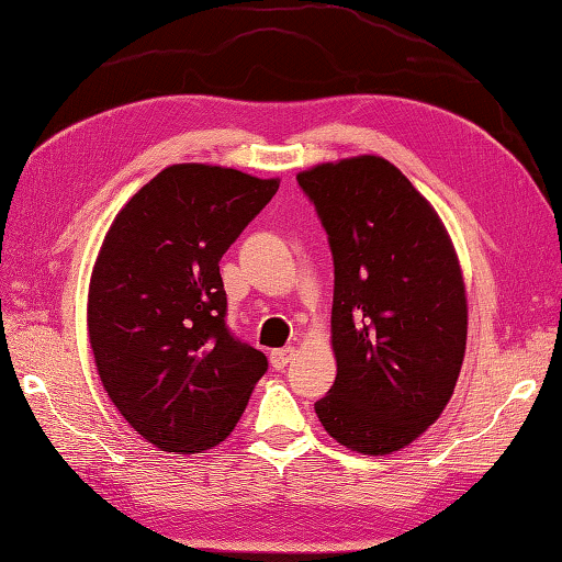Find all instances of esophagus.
<instances>
[{
  "mask_svg": "<svg viewBox=\"0 0 562 562\" xmlns=\"http://www.w3.org/2000/svg\"><path fill=\"white\" fill-rule=\"evenodd\" d=\"M293 356H296V348H293V346L273 350V352H271V366H273L276 370H283V368H286L289 362L293 360Z\"/></svg>",
  "mask_w": 562,
  "mask_h": 562,
  "instance_id": "1",
  "label": "esophagus"
}]
</instances>
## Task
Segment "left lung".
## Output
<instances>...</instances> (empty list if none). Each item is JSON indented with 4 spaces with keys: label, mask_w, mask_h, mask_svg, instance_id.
<instances>
[{
    "label": "left lung",
    "mask_w": 562,
    "mask_h": 562,
    "mask_svg": "<svg viewBox=\"0 0 562 562\" xmlns=\"http://www.w3.org/2000/svg\"><path fill=\"white\" fill-rule=\"evenodd\" d=\"M336 266L338 375L321 425L360 454H392L435 425L467 352V289L447 226L395 165L346 157L296 175Z\"/></svg>",
    "instance_id": "left-lung-1"
}]
</instances>
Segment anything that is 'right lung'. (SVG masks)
<instances>
[{"instance_id":"1","label":"right lung","mask_w":562,"mask_h":562,"mask_svg":"<svg viewBox=\"0 0 562 562\" xmlns=\"http://www.w3.org/2000/svg\"><path fill=\"white\" fill-rule=\"evenodd\" d=\"M276 190L279 180L232 167L170 165L105 234L88 286V340L108 397L157 449L220 445L269 368L226 328L220 261Z\"/></svg>"}]
</instances>
